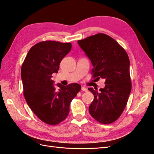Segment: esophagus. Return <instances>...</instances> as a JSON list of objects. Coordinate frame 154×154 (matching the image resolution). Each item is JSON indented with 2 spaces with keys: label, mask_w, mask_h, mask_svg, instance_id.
<instances>
[{
  "label": "esophagus",
  "mask_w": 154,
  "mask_h": 154,
  "mask_svg": "<svg viewBox=\"0 0 154 154\" xmlns=\"http://www.w3.org/2000/svg\"><path fill=\"white\" fill-rule=\"evenodd\" d=\"M81 90H82L83 91H85V92H87V91H88L87 88H85V87H81Z\"/></svg>",
  "instance_id": "obj_1"
}]
</instances>
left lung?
<instances>
[{"label":"left lung","mask_w":154,"mask_h":154,"mask_svg":"<svg viewBox=\"0 0 154 154\" xmlns=\"http://www.w3.org/2000/svg\"><path fill=\"white\" fill-rule=\"evenodd\" d=\"M77 42L93 65V78L105 79V87L100 89V92L89 89L94 95L89 113L101 124L112 123L123 112L131 92L128 55L115 40L104 34Z\"/></svg>","instance_id":"obj_1"}]
</instances>
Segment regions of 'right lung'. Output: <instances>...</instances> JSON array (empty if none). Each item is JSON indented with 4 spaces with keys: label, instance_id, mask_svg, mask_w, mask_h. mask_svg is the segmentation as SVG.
Instances as JSON below:
<instances>
[{
    "label": "right lung",
    "instance_id": "right-lung-1",
    "mask_svg": "<svg viewBox=\"0 0 154 154\" xmlns=\"http://www.w3.org/2000/svg\"><path fill=\"white\" fill-rule=\"evenodd\" d=\"M71 49V43L44 41L32 46L23 62L21 78L24 96L28 106L42 122L57 125L69 112V105L81 87L71 83L66 87L51 80L57 73L63 58Z\"/></svg>",
    "mask_w": 154,
    "mask_h": 154
}]
</instances>
